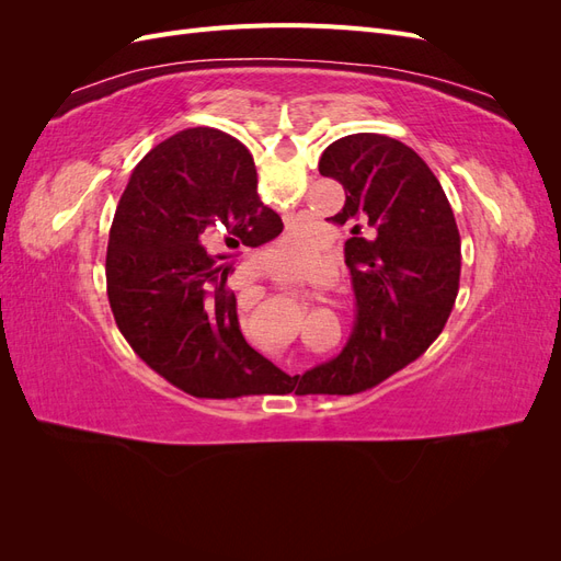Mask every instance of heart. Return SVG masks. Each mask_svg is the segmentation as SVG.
Wrapping results in <instances>:
<instances>
[{"instance_id":"1","label":"heart","mask_w":561,"mask_h":561,"mask_svg":"<svg viewBox=\"0 0 561 561\" xmlns=\"http://www.w3.org/2000/svg\"><path fill=\"white\" fill-rule=\"evenodd\" d=\"M276 252L287 266H299V264H304V260H307V243L299 239V233L287 231L278 241Z\"/></svg>"}]
</instances>
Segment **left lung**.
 Returning a JSON list of instances; mask_svg holds the SVG:
<instances>
[{"label": "left lung", "mask_w": 561, "mask_h": 561, "mask_svg": "<svg viewBox=\"0 0 561 561\" xmlns=\"http://www.w3.org/2000/svg\"><path fill=\"white\" fill-rule=\"evenodd\" d=\"M320 175L344 186L355 325L336 358L307 369L301 396H353L416 360L445 322L461 276V236L437 178L412 147L377 133L332 142Z\"/></svg>", "instance_id": "1"}]
</instances>
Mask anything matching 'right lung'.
<instances>
[{
    "label": "right lung",
    "instance_id": "1",
    "mask_svg": "<svg viewBox=\"0 0 561 561\" xmlns=\"http://www.w3.org/2000/svg\"><path fill=\"white\" fill-rule=\"evenodd\" d=\"M283 231L262 206L250 151L217 128H186L135 165L107 245L118 330L159 375L194 398L290 393L239 328L231 260Z\"/></svg>",
    "mask_w": 561,
    "mask_h": 561
}]
</instances>
